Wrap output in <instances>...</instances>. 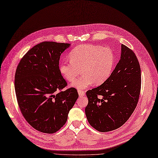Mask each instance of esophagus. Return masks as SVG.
Segmentation results:
<instances>
[{
  "mask_svg": "<svg viewBox=\"0 0 158 158\" xmlns=\"http://www.w3.org/2000/svg\"><path fill=\"white\" fill-rule=\"evenodd\" d=\"M78 93H79V96L80 97H83L85 96V92L84 91L82 90H78Z\"/></svg>",
  "mask_w": 158,
  "mask_h": 158,
  "instance_id": "1",
  "label": "esophagus"
}]
</instances>
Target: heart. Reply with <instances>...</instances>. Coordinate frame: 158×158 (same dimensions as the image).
I'll list each match as a JSON object with an SVG mask.
<instances>
[{"mask_svg":"<svg viewBox=\"0 0 158 158\" xmlns=\"http://www.w3.org/2000/svg\"><path fill=\"white\" fill-rule=\"evenodd\" d=\"M70 61L63 60L60 72L67 81L72 82L79 73L82 75L74 81L71 86L84 90L91 85L103 84L110 77L114 64V55L109 48L98 45H80L69 54Z\"/></svg>","mask_w":158,"mask_h":158,"instance_id":"b5f03b06","label":"heart"}]
</instances>
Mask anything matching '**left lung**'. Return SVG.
Returning a JSON list of instances; mask_svg holds the SVG:
<instances>
[{
	"instance_id": "left-lung-1",
	"label": "left lung",
	"mask_w": 158,
	"mask_h": 158,
	"mask_svg": "<svg viewBox=\"0 0 158 158\" xmlns=\"http://www.w3.org/2000/svg\"><path fill=\"white\" fill-rule=\"evenodd\" d=\"M141 68L134 52L121 45L120 59L107 80L86 92L85 108L91 126L100 132L114 130L129 119L135 110L141 86Z\"/></svg>"
}]
</instances>
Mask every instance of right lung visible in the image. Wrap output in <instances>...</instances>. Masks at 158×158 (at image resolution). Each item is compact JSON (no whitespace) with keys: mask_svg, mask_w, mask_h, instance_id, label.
I'll list each match as a JSON object with an SVG mask.
<instances>
[{"mask_svg":"<svg viewBox=\"0 0 158 158\" xmlns=\"http://www.w3.org/2000/svg\"><path fill=\"white\" fill-rule=\"evenodd\" d=\"M69 44L43 42L34 46L20 60L15 75V90L19 109L36 130L54 133L66 124L79 97L67 86L59 69L61 54Z\"/></svg>","mask_w":158,"mask_h":158,"instance_id":"obj_1","label":"right lung"}]
</instances>
